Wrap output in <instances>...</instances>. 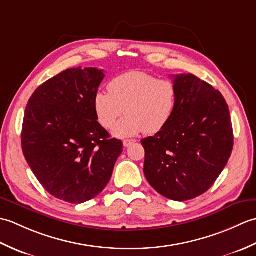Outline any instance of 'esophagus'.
<instances>
[{"label": "esophagus", "instance_id": "1", "mask_svg": "<svg viewBox=\"0 0 256 256\" xmlns=\"http://www.w3.org/2000/svg\"><path fill=\"white\" fill-rule=\"evenodd\" d=\"M133 143H135L134 140H123L124 148H128V146H131Z\"/></svg>", "mask_w": 256, "mask_h": 256}]
</instances>
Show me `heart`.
<instances>
[{
    "mask_svg": "<svg viewBox=\"0 0 256 256\" xmlns=\"http://www.w3.org/2000/svg\"><path fill=\"white\" fill-rule=\"evenodd\" d=\"M108 92H98L94 99L98 121L112 128L118 118L126 116L113 128L116 138L136 136L146 132L155 134L170 122L178 106V88L172 80L133 70L113 78Z\"/></svg>",
    "mask_w": 256,
    "mask_h": 256,
    "instance_id": "b5f03b06",
    "label": "heart"
}]
</instances>
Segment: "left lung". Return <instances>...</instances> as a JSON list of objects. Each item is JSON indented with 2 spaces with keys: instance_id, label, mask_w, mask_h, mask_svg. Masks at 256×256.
<instances>
[{
  "instance_id": "left-lung-1",
  "label": "left lung",
  "mask_w": 256,
  "mask_h": 256,
  "mask_svg": "<svg viewBox=\"0 0 256 256\" xmlns=\"http://www.w3.org/2000/svg\"><path fill=\"white\" fill-rule=\"evenodd\" d=\"M178 106L170 122L140 140L144 174L157 192L175 201L204 194L229 160L233 130L220 91L192 74L174 77Z\"/></svg>"
}]
</instances>
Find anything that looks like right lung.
<instances>
[{"instance_id": "right-lung-1", "label": "right lung", "mask_w": 256, "mask_h": 256, "mask_svg": "<svg viewBox=\"0 0 256 256\" xmlns=\"http://www.w3.org/2000/svg\"><path fill=\"white\" fill-rule=\"evenodd\" d=\"M98 68L67 69L38 86L25 108L22 150L37 180L54 197L82 204L110 182L123 144L96 121Z\"/></svg>"}]
</instances>
